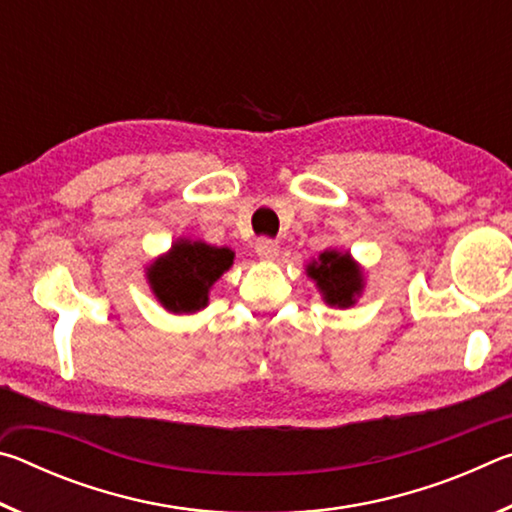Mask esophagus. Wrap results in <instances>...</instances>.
Segmentation results:
<instances>
[{"mask_svg":"<svg viewBox=\"0 0 512 512\" xmlns=\"http://www.w3.org/2000/svg\"><path fill=\"white\" fill-rule=\"evenodd\" d=\"M255 253H257L259 257H262V259H268V262H271V259H275L277 253H280V244H277L275 239L259 237V239L255 241Z\"/></svg>","mask_w":512,"mask_h":512,"instance_id":"obj_1","label":"esophagus"}]
</instances>
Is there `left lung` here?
Masks as SVG:
<instances>
[{"label": "left lung", "mask_w": 512, "mask_h": 512, "mask_svg": "<svg viewBox=\"0 0 512 512\" xmlns=\"http://www.w3.org/2000/svg\"><path fill=\"white\" fill-rule=\"evenodd\" d=\"M307 275L329 307H352L363 291V273L350 253L325 250L307 266Z\"/></svg>", "instance_id": "obj_1"}]
</instances>
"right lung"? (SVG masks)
I'll return each instance as SVG.
<instances>
[{"mask_svg": "<svg viewBox=\"0 0 512 512\" xmlns=\"http://www.w3.org/2000/svg\"><path fill=\"white\" fill-rule=\"evenodd\" d=\"M235 262L230 248L178 239L167 255L146 268L151 291L171 314H194L207 307L210 289Z\"/></svg>", "mask_w": 512, "mask_h": 512, "instance_id": "obj_1", "label": "right lung"}]
</instances>
